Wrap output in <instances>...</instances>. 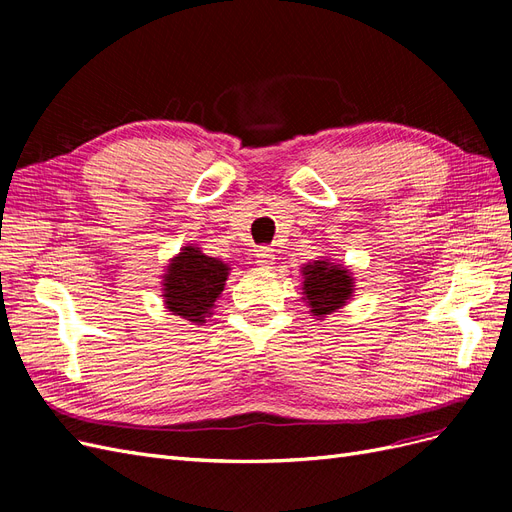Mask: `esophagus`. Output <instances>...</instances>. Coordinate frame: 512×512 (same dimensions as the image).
I'll use <instances>...</instances> for the list:
<instances>
[{"mask_svg": "<svg viewBox=\"0 0 512 512\" xmlns=\"http://www.w3.org/2000/svg\"><path fill=\"white\" fill-rule=\"evenodd\" d=\"M273 260H275V254L271 247H260V250H256V265L258 269H271L273 267Z\"/></svg>", "mask_w": 512, "mask_h": 512, "instance_id": "34e87169", "label": "esophagus"}]
</instances>
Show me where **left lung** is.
Returning <instances> with one entry per match:
<instances>
[{
  "label": "left lung",
  "mask_w": 512,
  "mask_h": 512,
  "mask_svg": "<svg viewBox=\"0 0 512 512\" xmlns=\"http://www.w3.org/2000/svg\"><path fill=\"white\" fill-rule=\"evenodd\" d=\"M303 301L318 320L342 309L354 297V275L342 262L318 258L301 267Z\"/></svg>",
  "instance_id": "8db88e82"
}]
</instances>
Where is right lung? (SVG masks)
<instances>
[{"label":"right lung","mask_w":512,"mask_h":512,"mask_svg":"<svg viewBox=\"0 0 512 512\" xmlns=\"http://www.w3.org/2000/svg\"><path fill=\"white\" fill-rule=\"evenodd\" d=\"M230 273V265L220 258L203 254L198 245L188 243L181 252L168 260L166 273L162 275V297L168 312L205 324V318L213 314L215 301L222 294Z\"/></svg>","instance_id":"1"}]
</instances>
